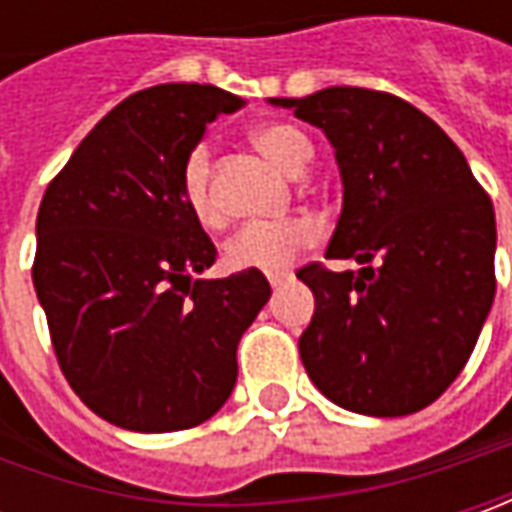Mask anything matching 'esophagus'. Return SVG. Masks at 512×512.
I'll return each instance as SVG.
<instances>
[{"label": "esophagus", "instance_id": "1", "mask_svg": "<svg viewBox=\"0 0 512 512\" xmlns=\"http://www.w3.org/2000/svg\"><path fill=\"white\" fill-rule=\"evenodd\" d=\"M287 279H290V273H285V270H282V273H267V282H270L273 287L285 285Z\"/></svg>", "mask_w": 512, "mask_h": 512}]
</instances>
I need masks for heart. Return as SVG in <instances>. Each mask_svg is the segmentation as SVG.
<instances>
[{
    "instance_id": "heart-1",
    "label": "heart",
    "mask_w": 512,
    "mask_h": 512,
    "mask_svg": "<svg viewBox=\"0 0 512 512\" xmlns=\"http://www.w3.org/2000/svg\"><path fill=\"white\" fill-rule=\"evenodd\" d=\"M250 142L287 173H302L313 159L305 133L285 122H262L250 130ZM179 196L202 227L222 225V210L210 190V145L196 142L179 165ZM319 242V225L307 216L273 222H247L225 242V262L236 270H285L302 250Z\"/></svg>"
}]
</instances>
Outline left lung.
Instances as JSON below:
<instances>
[{"instance_id": "obj_1", "label": "left lung", "mask_w": 512, "mask_h": 512, "mask_svg": "<svg viewBox=\"0 0 512 512\" xmlns=\"http://www.w3.org/2000/svg\"><path fill=\"white\" fill-rule=\"evenodd\" d=\"M325 130L342 173L327 259L296 276L316 310L299 339L310 382L344 410L407 416L470 359L496 296V213L464 153L393 93L325 88L270 99Z\"/></svg>"}]
</instances>
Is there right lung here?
<instances>
[{
	"label": "right lung",
	"instance_id": "obj_1",
	"mask_svg": "<svg viewBox=\"0 0 512 512\" xmlns=\"http://www.w3.org/2000/svg\"><path fill=\"white\" fill-rule=\"evenodd\" d=\"M245 99L156 85L73 150L36 216L33 287L76 396L105 422L170 433L207 422L236 384V347L270 299L262 270L193 279L216 247L179 196V165Z\"/></svg>",
	"mask_w": 512,
	"mask_h": 512
}]
</instances>
